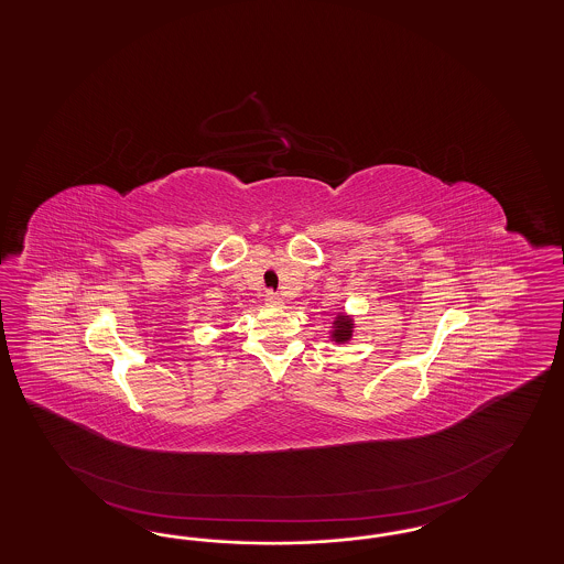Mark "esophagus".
<instances>
[{"label":"esophagus","mask_w":564,"mask_h":564,"mask_svg":"<svg viewBox=\"0 0 564 564\" xmlns=\"http://www.w3.org/2000/svg\"><path fill=\"white\" fill-rule=\"evenodd\" d=\"M264 300H267V304H271V306H281V304H283V300H281L276 293L272 292H267Z\"/></svg>","instance_id":"34e87169"}]
</instances>
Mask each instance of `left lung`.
Wrapping results in <instances>:
<instances>
[{"label":"left lung","instance_id":"8db88e82","mask_svg":"<svg viewBox=\"0 0 564 564\" xmlns=\"http://www.w3.org/2000/svg\"><path fill=\"white\" fill-rule=\"evenodd\" d=\"M351 333H354V318L350 314H344L339 312L333 321V329H330V341L335 344H348L351 339Z\"/></svg>","mask_w":564,"mask_h":564}]
</instances>
